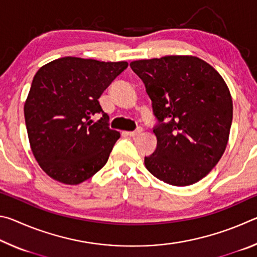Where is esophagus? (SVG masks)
<instances>
[{
  "label": "esophagus",
  "instance_id": "34e87169",
  "mask_svg": "<svg viewBox=\"0 0 257 257\" xmlns=\"http://www.w3.org/2000/svg\"><path fill=\"white\" fill-rule=\"evenodd\" d=\"M143 132V128L142 127H139V128H137L136 130H135V132H127V135L128 136H130V137H135V136H137V135H139Z\"/></svg>",
  "mask_w": 257,
  "mask_h": 257
}]
</instances>
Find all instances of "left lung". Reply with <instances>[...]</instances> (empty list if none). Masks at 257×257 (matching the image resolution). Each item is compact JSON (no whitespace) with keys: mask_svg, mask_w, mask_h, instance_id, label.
Returning <instances> with one entry per match:
<instances>
[{"mask_svg":"<svg viewBox=\"0 0 257 257\" xmlns=\"http://www.w3.org/2000/svg\"><path fill=\"white\" fill-rule=\"evenodd\" d=\"M144 81L159 124L158 146L145 167L172 186L203 179L227 147L232 122V98L223 78L193 55H167L130 62Z\"/></svg>","mask_w":257,"mask_h":257,"instance_id":"left-lung-1","label":"left lung"}]
</instances>
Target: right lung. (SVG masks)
<instances>
[{
  "label": "right lung",
  "instance_id": "right-lung-1",
  "mask_svg": "<svg viewBox=\"0 0 257 257\" xmlns=\"http://www.w3.org/2000/svg\"><path fill=\"white\" fill-rule=\"evenodd\" d=\"M127 67L125 61L64 56L34 76L24 106L26 127L35 159L52 179L78 185L105 165L120 133L108 128L98 98ZM101 112L97 123L90 119Z\"/></svg>",
  "mask_w": 257,
  "mask_h": 257
}]
</instances>
